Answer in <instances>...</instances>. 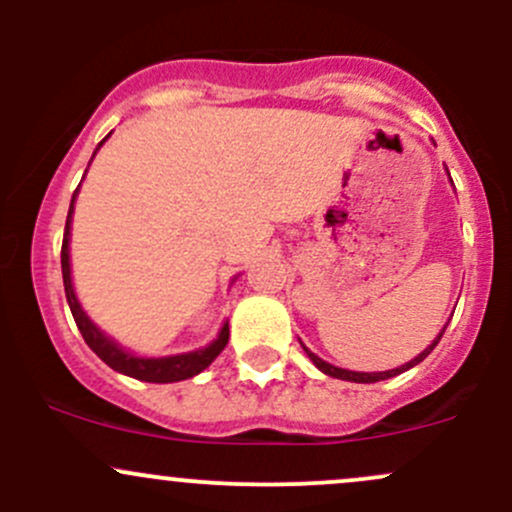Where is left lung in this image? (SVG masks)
Here are the masks:
<instances>
[{"label":"left lung","mask_w":512,"mask_h":512,"mask_svg":"<svg viewBox=\"0 0 512 512\" xmlns=\"http://www.w3.org/2000/svg\"><path fill=\"white\" fill-rule=\"evenodd\" d=\"M443 332H446V327H443V329H441V334H438V337L433 339V344H428V347L423 349V352L418 354L416 359H411L409 364L399 366V369H389V371H371V374H369V371H349V369H339V366H332V364H327V361H324V359H319L317 354H312V352H309V349L304 347V344H302V347H304V352H307L309 359L314 361V366H317L319 371H324V374H327V376H334V379H342V381H354V384H374V381H384V379H391V376H396V374H404V371H409L411 366L421 364V361L426 359V356L433 352V347H436V344H438V339L443 337Z\"/></svg>","instance_id":"obj_1"}]
</instances>
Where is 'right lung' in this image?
I'll return each instance as SVG.
<instances>
[{
	"mask_svg": "<svg viewBox=\"0 0 512 512\" xmlns=\"http://www.w3.org/2000/svg\"><path fill=\"white\" fill-rule=\"evenodd\" d=\"M108 136H111V133H108ZM106 138H103V141H106ZM103 141L98 143V148L103 146ZM76 195H79V188L74 190V198H71V205H69V215H66L64 242H61V275H64L66 302H69L76 327H79L81 337H84V342L89 344L91 352H94L101 361H106V364L111 366L113 371H118V374H126V376H131V379H138V381H151V384H173V381L190 379V376H195V374H200L203 369H208V366L215 361V356L225 349L227 339H230V327H227V322L223 324V329H220L218 339H213L208 347L198 349V352L148 359V356H136V354L126 352L123 347H118L111 337H106V334H103L101 329H98L96 324L86 317V312L81 309L79 299H76L74 282H71V262H69L71 215H74Z\"/></svg>",
	"mask_w": 512,
	"mask_h": 512,
	"instance_id": "obj_1",
	"label": "right lung"
}]
</instances>
